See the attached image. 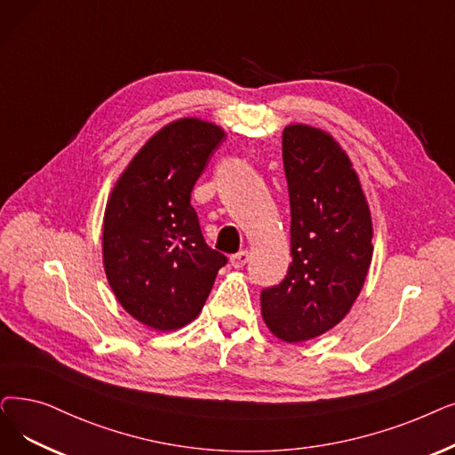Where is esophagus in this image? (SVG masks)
<instances>
[{
    "mask_svg": "<svg viewBox=\"0 0 455 455\" xmlns=\"http://www.w3.org/2000/svg\"><path fill=\"white\" fill-rule=\"evenodd\" d=\"M249 262V251H240L230 256V264L232 267H243Z\"/></svg>",
    "mask_w": 455,
    "mask_h": 455,
    "instance_id": "obj_1",
    "label": "esophagus"
}]
</instances>
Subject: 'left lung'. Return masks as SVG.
Returning a JSON list of instances; mask_svg holds the SVG:
<instances>
[{
	"mask_svg": "<svg viewBox=\"0 0 455 455\" xmlns=\"http://www.w3.org/2000/svg\"><path fill=\"white\" fill-rule=\"evenodd\" d=\"M290 195L291 264L284 281L260 293L262 318L295 344L339 325L359 298L371 264V217L347 154L323 130L283 132Z\"/></svg>",
	"mask_w": 455,
	"mask_h": 455,
	"instance_id": "left-lung-1",
	"label": "left lung"
}]
</instances>
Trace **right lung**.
Listing matches in <instances>:
<instances>
[{"mask_svg": "<svg viewBox=\"0 0 455 455\" xmlns=\"http://www.w3.org/2000/svg\"><path fill=\"white\" fill-rule=\"evenodd\" d=\"M225 132L179 118L154 133L116 180L104 213L108 283L123 308L156 331L203 310L227 256L206 245L191 191Z\"/></svg>", "mask_w": 455, "mask_h": 455, "instance_id": "1", "label": "right lung"}]
</instances>
